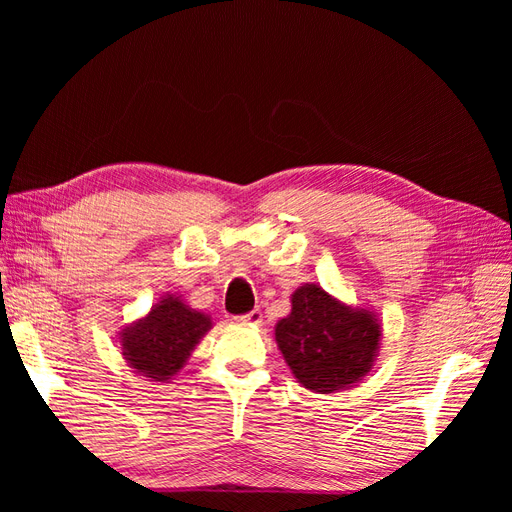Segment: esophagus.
<instances>
[{
    "mask_svg": "<svg viewBox=\"0 0 512 512\" xmlns=\"http://www.w3.org/2000/svg\"><path fill=\"white\" fill-rule=\"evenodd\" d=\"M237 322H241V324H260L262 322V312H260V309H252L250 314L239 316Z\"/></svg>",
    "mask_w": 512,
    "mask_h": 512,
    "instance_id": "1",
    "label": "esophagus"
}]
</instances>
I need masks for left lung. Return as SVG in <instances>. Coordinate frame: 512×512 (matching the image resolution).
Masks as SVG:
<instances>
[{
	"instance_id": "obj_1",
	"label": "left lung",
	"mask_w": 512,
	"mask_h": 512,
	"mask_svg": "<svg viewBox=\"0 0 512 512\" xmlns=\"http://www.w3.org/2000/svg\"><path fill=\"white\" fill-rule=\"evenodd\" d=\"M290 303V314L275 324V342L297 382L322 395L361 382L380 350L378 316L331 297L320 284L299 286Z\"/></svg>"
}]
</instances>
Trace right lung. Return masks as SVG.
I'll return each instance as SVG.
<instances>
[{"label":"right lung","instance_id":"1","mask_svg":"<svg viewBox=\"0 0 512 512\" xmlns=\"http://www.w3.org/2000/svg\"><path fill=\"white\" fill-rule=\"evenodd\" d=\"M211 327L209 314L192 309L168 292L145 318L121 329V354L134 374L151 382H168L188 363L192 350Z\"/></svg>","mask_w":512,"mask_h":512}]
</instances>
